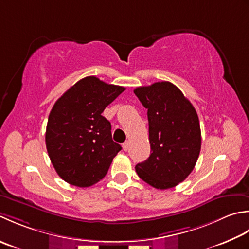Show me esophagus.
Listing matches in <instances>:
<instances>
[{"instance_id": "1", "label": "esophagus", "mask_w": 249, "mask_h": 249, "mask_svg": "<svg viewBox=\"0 0 249 249\" xmlns=\"http://www.w3.org/2000/svg\"><path fill=\"white\" fill-rule=\"evenodd\" d=\"M123 148H124V150H128V148H129V142H125V143H124Z\"/></svg>"}]
</instances>
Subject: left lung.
Wrapping results in <instances>:
<instances>
[{"label":"left lung","mask_w":249,"mask_h":249,"mask_svg":"<svg viewBox=\"0 0 249 249\" xmlns=\"http://www.w3.org/2000/svg\"><path fill=\"white\" fill-rule=\"evenodd\" d=\"M134 93L147 108L150 156L138 163L140 178L157 189H169L184 181L201 150L199 117L194 105L170 82L138 87Z\"/></svg>","instance_id":"8db88e82"}]
</instances>
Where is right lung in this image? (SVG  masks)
Masks as SVG:
<instances>
[{
  "instance_id": "right-lung-1",
  "label": "right lung",
  "mask_w": 249,
  "mask_h": 249,
  "mask_svg": "<svg viewBox=\"0 0 249 249\" xmlns=\"http://www.w3.org/2000/svg\"><path fill=\"white\" fill-rule=\"evenodd\" d=\"M125 90L88 76L57 100L50 111L45 141L58 175L76 187H90L107 173L121 146L111 139L105 107Z\"/></svg>"
}]
</instances>
